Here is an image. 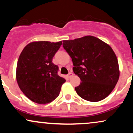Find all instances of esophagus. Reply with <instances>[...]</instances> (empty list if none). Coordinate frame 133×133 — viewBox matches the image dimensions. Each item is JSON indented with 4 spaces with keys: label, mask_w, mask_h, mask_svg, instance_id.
<instances>
[{
    "label": "esophagus",
    "mask_w": 133,
    "mask_h": 133,
    "mask_svg": "<svg viewBox=\"0 0 133 133\" xmlns=\"http://www.w3.org/2000/svg\"><path fill=\"white\" fill-rule=\"evenodd\" d=\"M73 76V74L72 72H69V74H68V77H69V78H70V77H71L72 76Z\"/></svg>",
    "instance_id": "esophagus-1"
}]
</instances>
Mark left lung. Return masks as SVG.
<instances>
[{
	"label": "left lung",
	"instance_id": "left-lung-1",
	"mask_svg": "<svg viewBox=\"0 0 133 133\" xmlns=\"http://www.w3.org/2000/svg\"><path fill=\"white\" fill-rule=\"evenodd\" d=\"M62 42L72 59L74 73L81 79V84L75 88L77 94L91 102L106 98L119 77L118 61L112 48L91 36Z\"/></svg>",
	"mask_w": 133,
	"mask_h": 133
}]
</instances>
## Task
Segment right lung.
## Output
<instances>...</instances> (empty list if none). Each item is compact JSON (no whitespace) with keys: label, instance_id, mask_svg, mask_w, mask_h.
<instances>
[{"label":"right lung","instance_id":"1","mask_svg":"<svg viewBox=\"0 0 133 133\" xmlns=\"http://www.w3.org/2000/svg\"><path fill=\"white\" fill-rule=\"evenodd\" d=\"M62 41H38L27 44L18 59L16 79L20 89L30 100L47 104L59 96L65 79L57 74L52 58Z\"/></svg>","mask_w":133,"mask_h":133}]
</instances>
